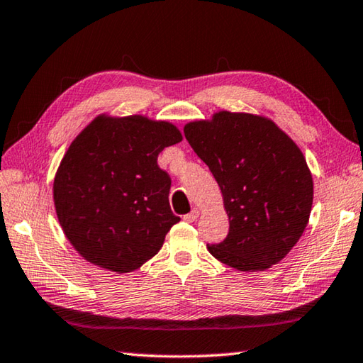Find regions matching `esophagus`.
<instances>
[{"instance_id":"esophagus-1","label":"esophagus","mask_w":363,"mask_h":363,"mask_svg":"<svg viewBox=\"0 0 363 363\" xmlns=\"http://www.w3.org/2000/svg\"><path fill=\"white\" fill-rule=\"evenodd\" d=\"M198 216H200V211L198 209H191L189 214H186L184 216V220H186V222H189V223H194L195 220L198 218Z\"/></svg>"}]
</instances>
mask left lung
Here are the masks:
<instances>
[{
  "instance_id": "8db88e82",
  "label": "left lung",
  "mask_w": 363,
  "mask_h": 363,
  "mask_svg": "<svg viewBox=\"0 0 363 363\" xmlns=\"http://www.w3.org/2000/svg\"><path fill=\"white\" fill-rule=\"evenodd\" d=\"M222 190L230 231L208 245L242 272L266 271L289 253L308 223L313 177L302 151L269 118L217 111L184 127Z\"/></svg>"
}]
</instances>
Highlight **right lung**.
Listing matches in <instances>:
<instances>
[{
	"label": "right lung",
	"mask_w": 363,
	"mask_h": 363,
	"mask_svg": "<svg viewBox=\"0 0 363 363\" xmlns=\"http://www.w3.org/2000/svg\"><path fill=\"white\" fill-rule=\"evenodd\" d=\"M182 141L168 121L97 116L77 135L53 181L60 225L82 257L106 271L132 272L157 255L179 222L159 168L163 149Z\"/></svg>",
	"instance_id": "right-lung-1"
}]
</instances>
